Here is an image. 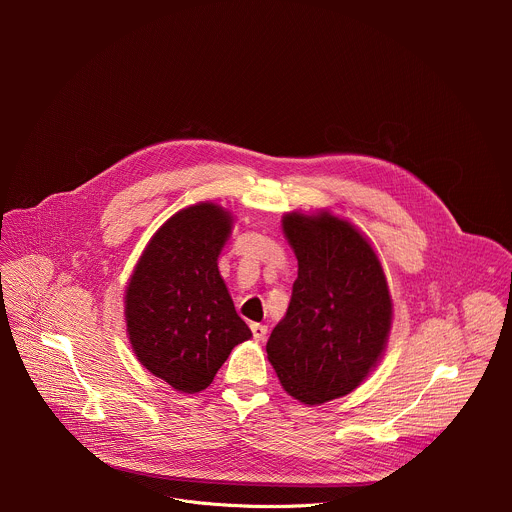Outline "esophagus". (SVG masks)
I'll return each mask as SVG.
<instances>
[{
  "mask_svg": "<svg viewBox=\"0 0 512 512\" xmlns=\"http://www.w3.org/2000/svg\"><path fill=\"white\" fill-rule=\"evenodd\" d=\"M251 332H253V338L255 340H263L267 336V326L263 324H251Z\"/></svg>",
  "mask_w": 512,
  "mask_h": 512,
  "instance_id": "34e87169",
  "label": "esophagus"
}]
</instances>
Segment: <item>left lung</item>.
<instances>
[{
  "label": "left lung",
  "mask_w": 512,
  "mask_h": 512,
  "mask_svg": "<svg viewBox=\"0 0 512 512\" xmlns=\"http://www.w3.org/2000/svg\"><path fill=\"white\" fill-rule=\"evenodd\" d=\"M283 233L298 279L267 358L291 397L318 405L348 395L375 367L391 328V296L377 253L346 221L291 212Z\"/></svg>",
  "instance_id": "left-lung-1"
}]
</instances>
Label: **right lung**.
<instances>
[{
	"mask_svg": "<svg viewBox=\"0 0 512 512\" xmlns=\"http://www.w3.org/2000/svg\"><path fill=\"white\" fill-rule=\"evenodd\" d=\"M231 223L212 202L180 210L145 247L125 291L135 356L182 393L206 389L231 350L251 338L216 263Z\"/></svg>",
	"mask_w": 512,
	"mask_h": 512,
	"instance_id": "right-lung-1",
	"label": "right lung"
}]
</instances>
